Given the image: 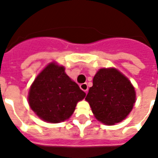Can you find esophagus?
Masks as SVG:
<instances>
[{
    "mask_svg": "<svg viewBox=\"0 0 158 158\" xmlns=\"http://www.w3.org/2000/svg\"><path fill=\"white\" fill-rule=\"evenodd\" d=\"M80 88H81L82 90H83V91H85V93L87 94V91H88V87H87V84L86 83H82V84H80Z\"/></svg>",
    "mask_w": 158,
    "mask_h": 158,
    "instance_id": "34e87169",
    "label": "esophagus"
}]
</instances>
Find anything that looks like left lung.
I'll return each mask as SVG.
<instances>
[{"mask_svg":"<svg viewBox=\"0 0 158 158\" xmlns=\"http://www.w3.org/2000/svg\"><path fill=\"white\" fill-rule=\"evenodd\" d=\"M85 99L95 117L107 125L121 122L132 111L136 92L127 77L115 68L99 69Z\"/></svg>","mask_w":158,"mask_h":158,"instance_id":"8db88e82","label":"left lung"}]
</instances>
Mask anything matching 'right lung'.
<instances>
[{"instance_id":"1","label":"right lung","mask_w":158,"mask_h":158,"mask_svg":"<svg viewBox=\"0 0 158 158\" xmlns=\"http://www.w3.org/2000/svg\"><path fill=\"white\" fill-rule=\"evenodd\" d=\"M86 93L55 63L48 64L34 79L29 91L31 109L42 120L59 123L67 120Z\"/></svg>"}]
</instances>
